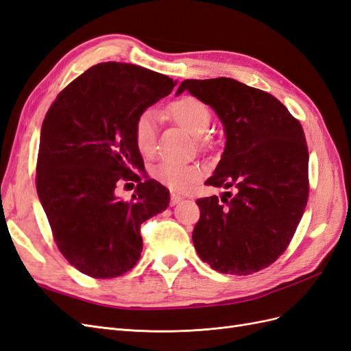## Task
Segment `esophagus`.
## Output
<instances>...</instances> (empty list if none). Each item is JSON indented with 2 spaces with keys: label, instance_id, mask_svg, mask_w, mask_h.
<instances>
[{
  "label": "esophagus",
  "instance_id": "34e87169",
  "mask_svg": "<svg viewBox=\"0 0 351 351\" xmlns=\"http://www.w3.org/2000/svg\"><path fill=\"white\" fill-rule=\"evenodd\" d=\"M183 200V197L180 195H176V193H171V196H169V205L171 206H176L177 204H180V202Z\"/></svg>",
  "mask_w": 351,
  "mask_h": 351
}]
</instances>
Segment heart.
I'll list each match as a JSON object with an SVG mask.
<instances>
[{
  "label": "heart",
  "mask_w": 351,
  "mask_h": 351,
  "mask_svg": "<svg viewBox=\"0 0 351 351\" xmlns=\"http://www.w3.org/2000/svg\"><path fill=\"white\" fill-rule=\"evenodd\" d=\"M167 114L187 133L196 137L197 143H204V136L212 121L209 105L195 97L177 98L168 104ZM155 112L145 110L136 117L133 125V139L137 151L143 156H151L155 149ZM152 177L174 192H184L200 177V168L195 164L178 161H161L152 169Z\"/></svg>",
  "instance_id": "1"
}]
</instances>
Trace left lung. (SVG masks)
<instances>
[{"label":"left lung","mask_w":351,"mask_h":351,"mask_svg":"<svg viewBox=\"0 0 351 351\" xmlns=\"http://www.w3.org/2000/svg\"><path fill=\"white\" fill-rule=\"evenodd\" d=\"M215 110L227 142L205 184L232 189L197 199L193 230L199 258L221 274L268 268L289 247L309 197V151L300 121L271 93L230 77L184 80Z\"/></svg>","instance_id":"left-lung-1"}]
</instances>
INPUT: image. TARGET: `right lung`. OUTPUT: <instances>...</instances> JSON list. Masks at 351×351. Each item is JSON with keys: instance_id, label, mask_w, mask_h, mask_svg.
Returning a JSON list of instances; mask_svg holds the SVG:
<instances>
[{"instance_id": "1", "label": "right lung", "mask_w": 351, "mask_h": 351, "mask_svg": "<svg viewBox=\"0 0 351 351\" xmlns=\"http://www.w3.org/2000/svg\"><path fill=\"white\" fill-rule=\"evenodd\" d=\"M174 86L141 66L101 62L58 93L42 123L36 192L58 250L92 278L130 271L141 259V224L169 204L162 184L134 173L145 165L133 125ZM123 181L138 183L130 201L114 196Z\"/></svg>"}]
</instances>
